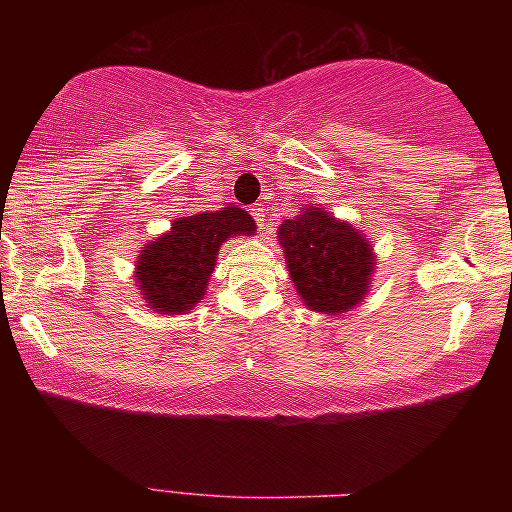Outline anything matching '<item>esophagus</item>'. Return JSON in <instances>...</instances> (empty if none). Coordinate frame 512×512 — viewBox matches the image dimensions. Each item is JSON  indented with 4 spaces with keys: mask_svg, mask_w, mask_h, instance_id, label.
I'll use <instances>...</instances> for the list:
<instances>
[{
    "mask_svg": "<svg viewBox=\"0 0 512 512\" xmlns=\"http://www.w3.org/2000/svg\"><path fill=\"white\" fill-rule=\"evenodd\" d=\"M250 211H252V216H255L257 226H260V228H267L269 216H267V209H264V204H257V207H252Z\"/></svg>",
    "mask_w": 512,
    "mask_h": 512,
    "instance_id": "34e87169",
    "label": "esophagus"
}]
</instances>
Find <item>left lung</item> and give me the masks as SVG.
<instances>
[{"mask_svg":"<svg viewBox=\"0 0 512 512\" xmlns=\"http://www.w3.org/2000/svg\"><path fill=\"white\" fill-rule=\"evenodd\" d=\"M276 240L305 308L342 315L368 296L375 252L370 238L354 223L337 219L317 204H305L301 214L279 223Z\"/></svg>","mask_w":512,"mask_h":512,"instance_id":"1","label":"left lung"}]
</instances>
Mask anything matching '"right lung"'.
Masks as SVG:
<instances>
[{
  "label": "right lung",
  "mask_w": 512,
  "mask_h": 512,
  "mask_svg": "<svg viewBox=\"0 0 512 512\" xmlns=\"http://www.w3.org/2000/svg\"><path fill=\"white\" fill-rule=\"evenodd\" d=\"M255 228V219L236 204L175 219L170 231L144 245L134 264L146 308L158 315L195 310L207 296L221 245L236 236H255Z\"/></svg>",
  "instance_id": "obj_1"
}]
</instances>
